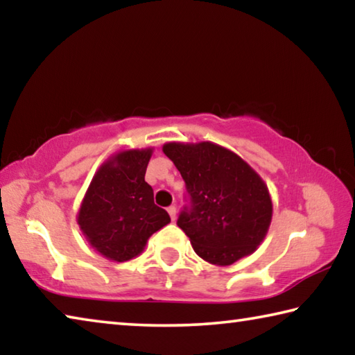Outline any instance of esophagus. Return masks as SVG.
<instances>
[{"mask_svg": "<svg viewBox=\"0 0 355 355\" xmlns=\"http://www.w3.org/2000/svg\"><path fill=\"white\" fill-rule=\"evenodd\" d=\"M167 211H169L172 220L177 219V207H175V205H171L169 208H167Z\"/></svg>", "mask_w": 355, "mask_h": 355, "instance_id": "esophagus-1", "label": "esophagus"}]
</instances>
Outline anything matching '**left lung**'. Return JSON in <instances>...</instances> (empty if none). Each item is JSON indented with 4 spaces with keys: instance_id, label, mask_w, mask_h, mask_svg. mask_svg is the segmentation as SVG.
<instances>
[{
    "instance_id": "left-lung-1",
    "label": "left lung",
    "mask_w": 355,
    "mask_h": 355,
    "mask_svg": "<svg viewBox=\"0 0 355 355\" xmlns=\"http://www.w3.org/2000/svg\"><path fill=\"white\" fill-rule=\"evenodd\" d=\"M167 158L182 173L191 207L177 225L192 249L216 266L254 254L272 219V200L263 178L235 152L213 142H167Z\"/></svg>"
}]
</instances>
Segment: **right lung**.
Here are the masks:
<instances>
[{
    "mask_svg": "<svg viewBox=\"0 0 355 355\" xmlns=\"http://www.w3.org/2000/svg\"><path fill=\"white\" fill-rule=\"evenodd\" d=\"M152 153L147 147L112 155L84 194L76 222L91 248L107 260L122 263L142 254L148 238L171 222L144 178Z\"/></svg>",
    "mask_w": 355,
    "mask_h": 355,
    "instance_id": "add662e5",
    "label": "right lung"
}]
</instances>
